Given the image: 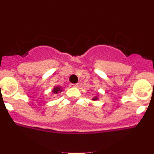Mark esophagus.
Returning <instances> with one entry per match:
<instances>
[{"mask_svg":"<svg viewBox=\"0 0 154 154\" xmlns=\"http://www.w3.org/2000/svg\"><path fill=\"white\" fill-rule=\"evenodd\" d=\"M70 87H78V83H76V84H73V83H71L69 85Z\"/></svg>","mask_w":154,"mask_h":154,"instance_id":"34e87169","label":"esophagus"}]
</instances>
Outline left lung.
Here are the masks:
<instances>
[{
  "label": "left lung",
  "mask_w": 154,
  "mask_h": 154,
  "mask_svg": "<svg viewBox=\"0 0 154 154\" xmlns=\"http://www.w3.org/2000/svg\"><path fill=\"white\" fill-rule=\"evenodd\" d=\"M97 99H98V98H97V97H95V98H93V100H97Z\"/></svg>",
  "instance_id": "left-lung-1"
}]
</instances>
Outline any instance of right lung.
Instances as JSON below:
<instances>
[{"label":"right lung","mask_w":154,"mask_h":154,"mask_svg":"<svg viewBox=\"0 0 154 154\" xmlns=\"http://www.w3.org/2000/svg\"><path fill=\"white\" fill-rule=\"evenodd\" d=\"M59 92H61V87H56V88H54V89L53 90V93H59Z\"/></svg>","instance_id":"right-lung-1"}]
</instances>
